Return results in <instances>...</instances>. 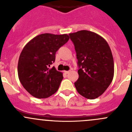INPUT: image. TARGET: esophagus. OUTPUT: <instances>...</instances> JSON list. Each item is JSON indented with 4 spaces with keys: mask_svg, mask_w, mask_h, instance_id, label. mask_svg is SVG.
I'll return each instance as SVG.
<instances>
[{
    "mask_svg": "<svg viewBox=\"0 0 132 132\" xmlns=\"http://www.w3.org/2000/svg\"><path fill=\"white\" fill-rule=\"evenodd\" d=\"M70 72V71H64V73L66 74H68Z\"/></svg>",
    "mask_w": 132,
    "mask_h": 132,
    "instance_id": "34e87169",
    "label": "esophagus"
}]
</instances>
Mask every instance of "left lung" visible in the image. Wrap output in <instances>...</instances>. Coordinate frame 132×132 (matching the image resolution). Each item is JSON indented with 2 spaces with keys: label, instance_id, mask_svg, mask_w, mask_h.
<instances>
[{
  "label": "left lung",
  "instance_id": "left-lung-1",
  "mask_svg": "<svg viewBox=\"0 0 132 132\" xmlns=\"http://www.w3.org/2000/svg\"><path fill=\"white\" fill-rule=\"evenodd\" d=\"M78 60L77 92L89 100L102 95L112 81L114 59L109 44L93 32L80 30L69 34Z\"/></svg>",
  "mask_w": 132,
  "mask_h": 132
}]
</instances>
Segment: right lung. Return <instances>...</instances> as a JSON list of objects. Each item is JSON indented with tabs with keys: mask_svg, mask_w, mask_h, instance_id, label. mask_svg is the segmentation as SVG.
Segmentation results:
<instances>
[{
	"mask_svg": "<svg viewBox=\"0 0 132 132\" xmlns=\"http://www.w3.org/2000/svg\"><path fill=\"white\" fill-rule=\"evenodd\" d=\"M68 34L45 33L36 36L24 46L20 55L18 74L26 91L38 98H46L56 93L63 78L55 67V53L68 42Z\"/></svg>",
	"mask_w": 132,
	"mask_h": 132,
	"instance_id": "right-lung-1",
	"label": "right lung"
}]
</instances>
